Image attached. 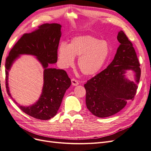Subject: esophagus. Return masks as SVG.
<instances>
[{"instance_id": "obj_1", "label": "esophagus", "mask_w": 151, "mask_h": 151, "mask_svg": "<svg viewBox=\"0 0 151 151\" xmlns=\"http://www.w3.org/2000/svg\"><path fill=\"white\" fill-rule=\"evenodd\" d=\"M71 82H72V86H77V85H79V82L77 81L76 79H71Z\"/></svg>"}]
</instances>
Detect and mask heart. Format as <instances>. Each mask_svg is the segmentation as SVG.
<instances>
[{"instance_id":"obj_1","label":"heart","mask_w":151,"mask_h":151,"mask_svg":"<svg viewBox=\"0 0 151 151\" xmlns=\"http://www.w3.org/2000/svg\"><path fill=\"white\" fill-rule=\"evenodd\" d=\"M109 53L107 42L89 35L73 38L68 45L61 43L57 55L60 67L66 68L73 65L75 57H79L77 65L86 76L98 73L106 62Z\"/></svg>"}]
</instances>
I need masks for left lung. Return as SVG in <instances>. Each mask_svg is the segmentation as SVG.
<instances>
[{"label": "left lung", "mask_w": 151, "mask_h": 151, "mask_svg": "<svg viewBox=\"0 0 151 151\" xmlns=\"http://www.w3.org/2000/svg\"><path fill=\"white\" fill-rule=\"evenodd\" d=\"M120 45L111 63L106 68L84 84L86 106L99 118L115 115L134 99L138 88L141 70L133 45L123 31L118 32ZM127 70L134 73L135 81L126 78Z\"/></svg>", "instance_id": "8db88e82"}]
</instances>
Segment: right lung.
Here are the masks:
<instances>
[{"instance_id": "1", "label": "right lung", "mask_w": 151, "mask_h": 151, "mask_svg": "<svg viewBox=\"0 0 151 151\" xmlns=\"http://www.w3.org/2000/svg\"><path fill=\"white\" fill-rule=\"evenodd\" d=\"M62 26L44 24L30 33H26L11 49L6 61V86L8 95L21 110L39 120H49L57 113L66 90L71 85L67 72L48 67L57 62V50ZM21 54L35 56L44 68L42 93L38 101L29 107L21 106L11 96L8 86V71Z\"/></svg>"}]
</instances>
